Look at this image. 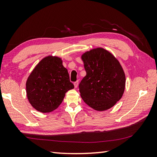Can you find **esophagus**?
I'll use <instances>...</instances> for the list:
<instances>
[{
	"instance_id": "1",
	"label": "esophagus",
	"mask_w": 157,
	"mask_h": 157,
	"mask_svg": "<svg viewBox=\"0 0 157 157\" xmlns=\"http://www.w3.org/2000/svg\"><path fill=\"white\" fill-rule=\"evenodd\" d=\"M74 84L75 88H76L78 86V81H76L75 82H74V84Z\"/></svg>"
}]
</instances>
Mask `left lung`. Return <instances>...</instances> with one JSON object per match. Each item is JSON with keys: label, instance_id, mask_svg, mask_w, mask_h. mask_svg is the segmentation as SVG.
<instances>
[{"label": "left lung", "instance_id": "8db88e82", "mask_svg": "<svg viewBox=\"0 0 157 157\" xmlns=\"http://www.w3.org/2000/svg\"><path fill=\"white\" fill-rule=\"evenodd\" d=\"M81 59L86 71L79 86L83 101L96 111L111 109L125 91L122 66L112 53L101 47L84 52Z\"/></svg>", "mask_w": 157, "mask_h": 157}]
</instances>
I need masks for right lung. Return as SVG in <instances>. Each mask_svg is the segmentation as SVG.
<instances>
[{"label": "right lung", "instance_id": "obj_1", "mask_svg": "<svg viewBox=\"0 0 157 157\" xmlns=\"http://www.w3.org/2000/svg\"><path fill=\"white\" fill-rule=\"evenodd\" d=\"M29 102L36 111L50 113L57 109L65 93L74 88L62 59L48 55L43 58L28 76L25 84Z\"/></svg>", "mask_w": 157, "mask_h": 157}]
</instances>
